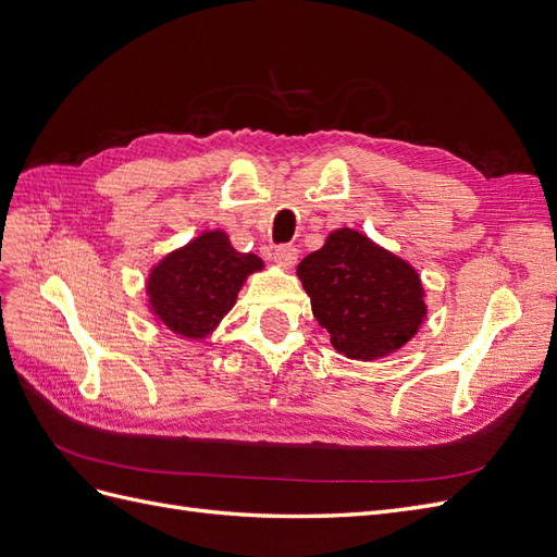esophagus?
Segmentation results:
<instances>
[{
  "mask_svg": "<svg viewBox=\"0 0 557 557\" xmlns=\"http://www.w3.org/2000/svg\"><path fill=\"white\" fill-rule=\"evenodd\" d=\"M272 256H274V260H276L281 267H295L299 250H297L293 244H281V246L274 248Z\"/></svg>",
  "mask_w": 557,
  "mask_h": 557,
  "instance_id": "34e87169",
  "label": "esophagus"
}]
</instances>
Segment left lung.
Masks as SVG:
<instances>
[{"label": "left lung", "mask_w": 557, "mask_h": 557, "mask_svg": "<svg viewBox=\"0 0 557 557\" xmlns=\"http://www.w3.org/2000/svg\"><path fill=\"white\" fill-rule=\"evenodd\" d=\"M297 274L332 346L352 360H374L407 344L425 318L413 269L360 232H332L299 262Z\"/></svg>", "instance_id": "1"}]
</instances>
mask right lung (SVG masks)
Returning <instances> with one entry per match:
<instances>
[{"label": "right lung", "mask_w": 557, "mask_h": 557, "mask_svg": "<svg viewBox=\"0 0 557 557\" xmlns=\"http://www.w3.org/2000/svg\"><path fill=\"white\" fill-rule=\"evenodd\" d=\"M256 269H262L258 256L234 250L223 232H207L153 269L150 307L172 332L201 339L234 307Z\"/></svg>", "instance_id": "right-lung-1"}]
</instances>
